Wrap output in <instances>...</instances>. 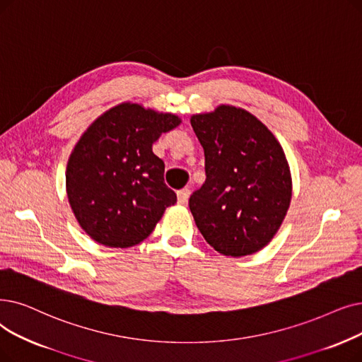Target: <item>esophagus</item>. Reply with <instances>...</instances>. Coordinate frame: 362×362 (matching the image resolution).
Masks as SVG:
<instances>
[{"instance_id":"1","label":"esophagus","mask_w":362,"mask_h":362,"mask_svg":"<svg viewBox=\"0 0 362 362\" xmlns=\"http://www.w3.org/2000/svg\"><path fill=\"white\" fill-rule=\"evenodd\" d=\"M189 197H191V191L187 189V187H185V189H180L177 192V202L179 204H186L187 199H189Z\"/></svg>"}]
</instances>
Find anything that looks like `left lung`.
<instances>
[{
	"mask_svg": "<svg viewBox=\"0 0 362 362\" xmlns=\"http://www.w3.org/2000/svg\"><path fill=\"white\" fill-rule=\"evenodd\" d=\"M191 125L206 155V183L189 198L197 228L220 255L243 257L268 245L288 211L290 165L276 137L232 105L195 114Z\"/></svg>",
	"mask_w": 362,
	"mask_h": 362,
	"instance_id": "obj_1",
	"label": "left lung"
}]
</instances>
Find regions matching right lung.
<instances>
[{
  "instance_id": "add662e5",
  "label": "right lung",
  "mask_w": 362,
  "mask_h": 362,
  "mask_svg": "<svg viewBox=\"0 0 362 362\" xmlns=\"http://www.w3.org/2000/svg\"><path fill=\"white\" fill-rule=\"evenodd\" d=\"M180 122L175 114L122 102L83 133L68 160L66 194L78 225L91 240L114 248L133 247L176 204L152 144Z\"/></svg>"
}]
</instances>
